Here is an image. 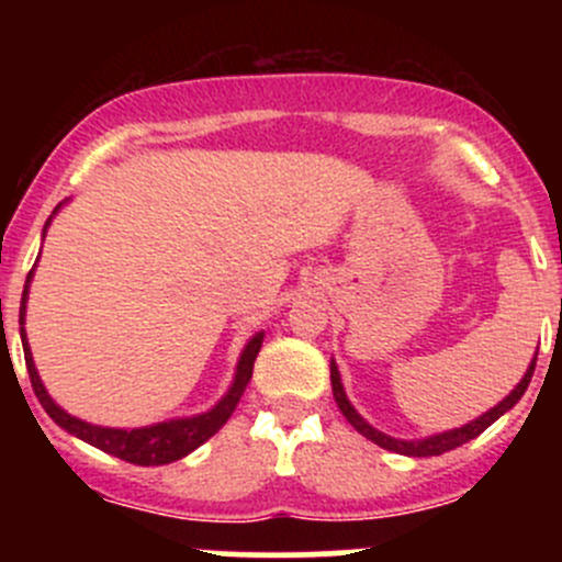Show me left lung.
I'll list each match as a JSON object with an SVG mask.
<instances>
[{
    "instance_id": "1",
    "label": "left lung",
    "mask_w": 562,
    "mask_h": 562,
    "mask_svg": "<svg viewBox=\"0 0 562 562\" xmlns=\"http://www.w3.org/2000/svg\"><path fill=\"white\" fill-rule=\"evenodd\" d=\"M536 359H538V353H536ZM536 359L530 361V367H527L525 378L517 383V389H514L506 400L497 402L492 411H486L484 416H479L475 422L464 424V427H459V429H449V432H440V435H429V438H422V440H396V438H389V435H383L381 429L370 427V424H367L364 418L356 413V407L350 405L348 396H345L342 381H339V370L334 361H331V391H334V400H337L339 411H342V416L353 424L356 432H361L367 440H372L375 446H381V449H386V451H394V454H405V457H438V454H446V451L457 449V446L468 443V440L479 438V435L484 432L490 424H495L503 413L512 411V407L522 400L527 386H530L532 370H536Z\"/></svg>"
}]
</instances>
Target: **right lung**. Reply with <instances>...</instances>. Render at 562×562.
<instances>
[{"instance_id": "add662e5", "label": "right lung", "mask_w": 562, "mask_h": 562, "mask_svg": "<svg viewBox=\"0 0 562 562\" xmlns=\"http://www.w3.org/2000/svg\"><path fill=\"white\" fill-rule=\"evenodd\" d=\"M59 206L54 209V214L59 212ZM48 223H50V217H48ZM48 223H45V228H48ZM32 274H35V271H30V277H26L24 296H21V342H24L26 370H30V381H32V389H35L40 405L45 407V413H48V416L54 418L61 429H67L70 435L81 438L83 443L105 451V454L124 459V462L151 468V464H168V462H176V459L187 457L190 451H195L198 446L206 443V440L212 438V435L217 432L225 422H228L231 413H234L236 405H239L241 394H245L249 378H252V364H255V359H258L260 342H263V331L255 334V337L245 345L239 364H236V378H234V383H231L228 394H225L223 400H220L209 413H201V416H192V418H173V422L151 424V427H140V429L98 427V424H87V422H81V418L70 416L67 411H61V407L48 396L43 381H40L35 361H32L30 342H26V331H24L26 293H30Z\"/></svg>"}]
</instances>
